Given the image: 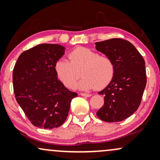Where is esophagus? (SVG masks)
I'll use <instances>...</instances> for the list:
<instances>
[{"mask_svg": "<svg viewBox=\"0 0 160 160\" xmlns=\"http://www.w3.org/2000/svg\"><path fill=\"white\" fill-rule=\"evenodd\" d=\"M80 94H81V96H83V97H91V93H81Z\"/></svg>", "mask_w": 160, "mask_h": 160, "instance_id": "obj_1", "label": "esophagus"}]
</instances>
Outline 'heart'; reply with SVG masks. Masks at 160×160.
I'll list each match as a JSON object with an SVG mask.
<instances>
[{
  "mask_svg": "<svg viewBox=\"0 0 160 160\" xmlns=\"http://www.w3.org/2000/svg\"><path fill=\"white\" fill-rule=\"evenodd\" d=\"M69 61L60 58L54 63L58 78L67 88H75L80 70L83 78L78 87L82 90L102 89L113 78L115 67L108 56L99 55L98 52L85 47H77L69 52Z\"/></svg>",
  "mask_w": 160,
  "mask_h": 160,
  "instance_id": "b5f03b06",
  "label": "heart"
}]
</instances>
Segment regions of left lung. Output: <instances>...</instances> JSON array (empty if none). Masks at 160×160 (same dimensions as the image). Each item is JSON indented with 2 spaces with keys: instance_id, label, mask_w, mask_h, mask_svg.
<instances>
[{
  "instance_id": "left-lung-1",
  "label": "left lung",
  "mask_w": 160,
  "mask_h": 160,
  "mask_svg": "<svg viewBox=\"0 0 160 160\" xmlns=\"http://www.w3.org/2000/svg\"><path fill=\"white\" fill-rule=\"evenodd\" d=\"M96 48L114 62L112 82L99 92L104 96V106L97 112L105 122H119L136 112L147 83L145 62L138 50L125 39L113 38L95 42Z\"/></svg>"
}]
</instances>
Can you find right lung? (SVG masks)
<instances>
[{
	"label": "right lung",
	"mask_w": 160,
	"mask_h": 160,
	"mask_svg": "<svg viewBox=\"0 0 160 160\" xmlns=\"http://www.w3.org/2000/svg\"><path fill=\"white\" fill-rule=\"evenodd\" d=\"M58 44L37 45L22 52L12 72L17 102L31 123L39 128H57L68 116L72 99L78 96L58 79L54 63L64 54Z\"/></svg>",
	"instance_id": "1"
}]
</instances>
